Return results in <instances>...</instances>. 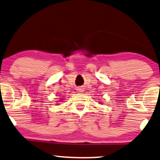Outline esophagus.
<instances>
[{
  "instance_id": "1",
  "label": "esophagus",
  "mask_w": 160,
  "mask_h": 160,
  "mask_svg": "<svg viewBox=\"0 0 160 160\" xmlns=\"http://www.w3.org/2000/svg\"><path fill=\"white\" fill-rule=\"evenodd\" d=\"M78 92H83V91H84V89H83V88H82V87H79V88H78Z\"/></svg>"
}]
</instances>
